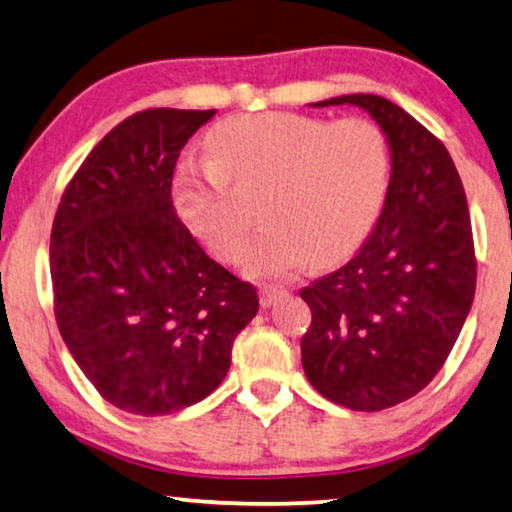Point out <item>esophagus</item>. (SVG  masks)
<instances>
[{
  "instance_id": "esophagus-1",
  "label": "esophagus",
  "mask_w": 512,
  "mask_h": 512,
  "mask_svg": "<svg viewBox=\"0 0 512 512\" xmlns=\"http://www.w3.org/2000/svg\"><path fill=\"white\" fill-rule=\"evenodd\" d=\"M282 296H287V289L282 287H262L259 289V303L264 305V308H271V305H276V301H280Z\"/></svg>"
}]
</instances>
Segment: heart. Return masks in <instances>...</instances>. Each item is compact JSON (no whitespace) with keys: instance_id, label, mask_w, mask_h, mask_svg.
I'll return each mask as SVG.
<instances>
[{"instance_id":"heart-1","label":"heart","mask_w":512,"mask_h":512,"mask_svg":"<svg viewBox=\"0 0 512 512\" xmlns=\"http://www.w3.org/2000/svg\"><path fill=\"white\" fill-rule=\"evenodd\" d=\"M213 160H186L177 204L218 257H239L248 216L230 195L269 186L264 227L243 253L248 276L287 278L315 257L352 255L375 227L391 181V149L370 119H317L296 112L241 114L211 131Z\"/></svg>"}]
</instances>
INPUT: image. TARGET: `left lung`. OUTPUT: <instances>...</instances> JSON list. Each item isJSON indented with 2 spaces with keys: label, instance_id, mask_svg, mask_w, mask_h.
I'll list each match as a JSON object with an SVG mask.
<instances>
[{
  "label": "left lung",
  "instance_id": "obj_1",
  "mask_svg": "<svg viewBox=\"0 0 512 512\" xmlns=\"http://www.w3.org/2000/svg\"><path fill=\"white\" fill-rule=\"evenodd\" d=\"M391 149V181L375 230L342 269L301 289L312 324L305 377L324 398L379 411L414 398L451 354L476 292L471 220L444 144L386 98L347 94Z\"/></svg>",
  "mask_w": 512,
  "mask_h": 512
}]
</instances>
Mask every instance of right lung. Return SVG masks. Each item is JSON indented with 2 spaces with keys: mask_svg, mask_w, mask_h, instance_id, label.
<instances>
[{
  "mask_svg": "<svg viewBox=\"0 0 512 512\" xmlns=\"http://www.w3.org/2000/svg\"><path fill=\"white\" fill-rule=\"evenodd\" d=\"M216 110L137 112L68 183L50 236L55 317L114 407L165 416L211 395L257 315L253 285L204 253L172 202L174 165Z\"/></svg>",
  "mask_w": 512,
  "mask_h": 512,
  "instance_id": "1",
  "label": "right lung"
}]
</instances>
